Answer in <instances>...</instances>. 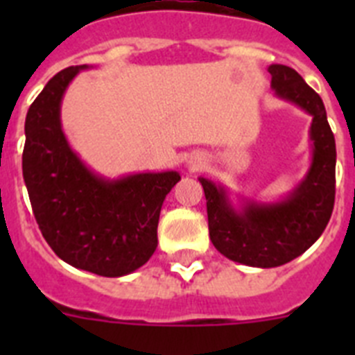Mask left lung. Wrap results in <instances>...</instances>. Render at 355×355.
<instances>
[{"mask_svg": "<svg viewBox=\"0 0 355 355\" xmlns=\"http://www.w3.org/2000/svg\"><path fill=\"white\" fill-rule=\"evenodd\" d=\"M268 72L277 97L313 117V159L306 178L286 199L268 205L247 202L241 211L231 206L224 187L199 178L215 249L233 261L259 268L284 265L306 252L324 233L336 196V142L322 97L295 69L274 64Z\"/></svg>", "mask_w": 355, "mask_h": 355, "instance_id": "obj_1", "label": "left lung"}]
</instances>
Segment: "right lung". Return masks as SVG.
Returning a JSON list of instances; mask_svg holds the SVG:
<instances>
[{
    "label": "right lung",
    "instance_id": "1",
    "mask_svg": "<svg viewBox=\"0 0 355 355\" xmlns=\"http://www.w3.org/2000/svg\"><path fill=\"white\" fill-rule=\"evenodd\" d=\"M87 65H72L48 81L24 122L23 178L31 209L55 254L103 277H121L149 261L158 245L162 205L181 175L174 171L105 180L69 147L60 103Z\"/></svg>",
    "mask_w": 355,
    "mask_h": 355
}]
</instances>
